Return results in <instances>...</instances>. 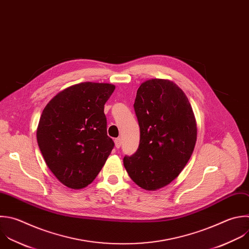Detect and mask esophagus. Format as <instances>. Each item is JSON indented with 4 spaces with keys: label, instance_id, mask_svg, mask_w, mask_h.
I'll return each mask as SVG.
<instances>
[{
    "label": "esophagus",
    "instance_id": "obj_1",
    "mask_svg": "<svg viewBox=\"0 0 249 249\" xmlns=\"http://www.w3.org/2000/svg\"><path fill=\"white\" fill-rule=\"evenodd\" d=\"M114 142H115V147L116 148H119L121 146V139L120 138H117L114 140Z\"/></svg>",
    "mask_w": 249,
    "mask_h": 249
}]
</instances>
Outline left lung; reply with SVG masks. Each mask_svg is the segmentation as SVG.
I'll list each match as a JSON object with an SVG mask.
<instances>
[{"mask_svg":"<svg viewBox=\"0 0 249 249\" xmlns=\"http://www.w3.org/2000/svg\"><path fill=\"white\" fill-rule=\"evenodd\" d=\"M134 109L140 144L123 158L130 178L155 191L170 184L190 160L196 142V122L185 93L169 80L151 79L137 91Z\"/></svg>","mask_w":249,"mask_h":249,"instance_id":"8db88e82","label":"left lung"}]
</instances>
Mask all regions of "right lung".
I'll return each mask as SVG.
<instances>
[{
    "label": "right lung",
    "instance_id": "right-lung-1",
    "mask_svg": "<svg viewBox=\"0 0 249 249\" xmlns=\"http://www.w3.org/2000/svg\"><path fill=\"white\" fill-rule=\"evenodd\" d=\"M114 89L107 83H80L59 92L42 112L39 148L50 170L68 188L91 184L114 147L104 112Z\"/></svg>",
    "mask_w": 249,
    "mask_h": 249
}]
</instances>
